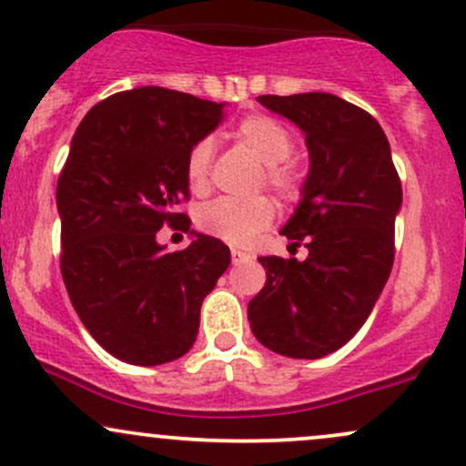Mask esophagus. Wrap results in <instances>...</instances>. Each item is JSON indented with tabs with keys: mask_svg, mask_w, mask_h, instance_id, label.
<instances>
[{
	"mask_svg": "<svg viewBox=\"0 0 466 466\" xmlns=\"http://www.w3.org/2000/svg\"><path fill=\"white\" fill-rule=\"evenodd\" d=\"M245 260H251V254H248V251L243 249H232V263L238 265V263H245Z\"/></svg>",
	"mask_w": 466,
	"mask_h": 466,
	"instance_id": "esophagus-1",
	"label": "esophagus"
}]
</instances>
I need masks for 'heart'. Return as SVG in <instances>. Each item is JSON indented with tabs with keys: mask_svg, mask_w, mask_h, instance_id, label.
<instances>
[{
	"mask_svg": "<svg viewBox=\"0 0 466 466\" xmlns=\"http://www.w3.org/2000/svg\"><path fill=\"white\" fill-rule=\"evenodd\" d=\"M237 137L267 166V186L282 201L291 203L300 199L304 175L296 164L289 162L293 153V136L282 122L265 114L248 116L238 122ZM212 153H215L212 140L203 137L186 155V181L197 195L206 192L210 186ZM274 215V203L267 197H256L248 201L226 197V199L206 203L197 215V226L210 237L221 238L223 243L243 248V245L254 243L256 237L271 226Z\"/></svg>",
	"mask_w": 466,
	"mask_h": 466,
	"instance_id": "obj_1",
	"label": "heart"
}]
</instances>
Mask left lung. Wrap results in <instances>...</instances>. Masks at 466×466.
Here are the masks:
<instances>
[{
    "instance_id": "left-lung-1",
    "label": "left lung",
    "mask_w": 466,
    "mask_h": 466,
    "mask_svg": "<svg viewBox=\"0 0 466 466\" xmlns=\"http://www.w3.org/2000/svg\"><path fill=\"white\" fill-rule=\"evenodd\" d=\"M258 103L304 133L309 173L280 232L309 256H260L267 282L248 304L249 326L278 355L319 360L361 329L386 287L403 190L386 133L368 111L324 92Z\"/></svg>"
}]
</instances>
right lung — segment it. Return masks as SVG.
<instances>
[{"instance_id": "add662e5", "label": "right lung", "mask_w": 466, "mask_h": 466, "mask_svg": "<svg viewBox=\"0 0 466 466\" xmlns=\"http://www.w3.org/2000/svg\"><path fill=\"white\" fill-rule=\"evenodd\" d=\"M223 109L137 87L92 106L72 137L56 184L63 282L94 339L133 366L192 349L203 298L229 267L228 245L195 229L181 252L157 243L162 225L188 218L177 212L188 199L186 155L221 125Z\"/></svg>"}]
</instances>
